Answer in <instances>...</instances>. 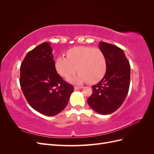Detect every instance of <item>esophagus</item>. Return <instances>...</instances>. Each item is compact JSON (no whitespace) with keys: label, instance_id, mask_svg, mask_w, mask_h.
<instances>
[{"label":"esophagus","instance_id":"1","mask_svg":"<svg viewBox=\"0 0 154 154\" xmlns=\"http://www.w3.org/2000/svg\"><path fill=\"white\" fill-rule=\"evenodd\" d=\"M83 88L82 87H78V86H74V90H75V91L80 89V88Z\"/></svg>","mask_w":154,"mask_h":154}]
</instances>
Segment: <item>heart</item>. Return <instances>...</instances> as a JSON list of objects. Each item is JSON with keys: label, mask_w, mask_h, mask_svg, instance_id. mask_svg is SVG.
<instances>
[{"label": "heart", "mask_w": 154, "mask_h": 154, "mask_svg": "<svg viewBox=\"0 0 154 154\" xmlns=\"http://www.w3.org/2000/svg\"><path fill=\"white\" fill-rule=\"evenodd\" d=\"M67 57L59 56L56 59L55 68L59 74L68 77L77 70L76 76L68 81L82 83H96L100 82L106 71V59L103 51L98 48L80 46L69 49Z\"/></svg>", "instance_id": "b5f03b06"}]
</instances>
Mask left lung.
I'll use <instances>...</instances> for the list:
<instances>
[{
	"label": "left lung",
	"mask_w": 154,
	"mask_h": 154,
	"mask_svg": "<svg viewBox=\"0 0 154 154\" xmlns=\"http://www.w3.org/2000/svg\"><path fill=\"white\" fill-rule=\"evenodd\" d=\"M99 48L106 59V71L103 79L92 85L88 104L102 115L112 114L125 101L129 90L130 66L124 51L118 46L100 42Z\"/></svg>",
	"instance_id": "left-lung-1"
}]
</instances>
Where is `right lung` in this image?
Returning a JSON list of instances; mask_svg holds the SVG:
<instances>
[{
    "instance_id": "obj_1",
    "label": "right lung",
    "mask_w": 154,
    "mask_h": 154,
    "mask_svg": "<svg viewBox=\"0 0 154 154\" xmlns=\"http://www.w3.org/2000/svg\"><path fill=\"white\" fill-rule=\"evenodd\" d=\"M49 43L44 42L27 53L20 66V84L32 109L48 116L62 112L74 91L72 85L57 73Z\"/></svg>"
}]
</instances>
